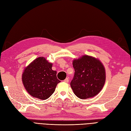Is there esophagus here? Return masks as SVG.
I'll return each mask as SVG.
<instances>
[{
    "instance_id": "34e87169",
    "label": "esophagus",
    "mask_w": 131,
    "mask_h": 131,
    "mask_svg": "<svg viewBox=\"0 0 131 131\" xmlns=\"http://www.w3.org/2000/svg\"><path fill=\"white\" fill-rule=\"evenodd\" d=\"M64 81L65 82H66V83H68V82H69V79H68V78H67L65 80H64Z\"/></svg>"
}]
</instances>
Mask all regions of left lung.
I'll list each match as a JSON object with an SVG mask.
<instances>
[{
	"label": "left lung",
	"mask_w": 131,
	"mask_h": 131,
	"mask_svg": "<svg viewBox=\"0 0 131 131\" xmlns=\"http://www.w3.org/2000/svg\"><path fill=\"white\" fill-rule=\"evenodd\" d=\"M75 70L70 86L80 99L93 97L100 92L105 81V72L102 63L94 57L85 55L73 62Z\"/></svg>",
	"instance_id": "8db88e82"
}]
</instances>
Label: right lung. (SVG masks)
I'll return each mask as SVG.
<instances>
[{
    "instance_id": "obj_1",
    "label": "right lung",
    "mask_w": 131,
    "mask_h": 131,
    "mask_svg": "<svg viewBox=\"0 0 131 131\" xmlns=\"http://www.w3.org/2000/svg\"><path fill=\"white\" fill-rule=\"evenodd\" d=\"M52 64L43 57L35 59L25 69L22 82L31 96L46 100L54 92L58 83L57 72L52 70Z\"/></svg>"
}]
</instances>
